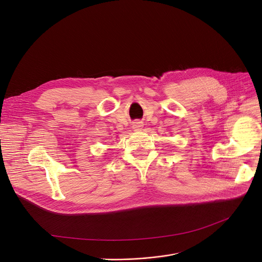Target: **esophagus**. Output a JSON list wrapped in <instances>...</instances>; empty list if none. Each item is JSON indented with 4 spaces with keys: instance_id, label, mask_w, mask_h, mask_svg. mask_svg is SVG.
Instances as JSON below:
<instances>
[{
    "instance_id": "obj_1",
    "label": "esophagus",
    "mask_w": 262,
    "mask_h": 262,
    "mask_svg": "<svg viewBox=\"0 0 262 262\" xmlns=\"http://www.w3.org/2000/svg\"><path fill=\"white\" fill-rule=\"evenodd\" d=\"M141 127H142L141 122H135V123L133 124V128H135V129H140Z\"/></svg>"
}]
</instances>
